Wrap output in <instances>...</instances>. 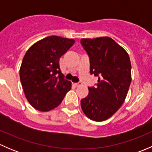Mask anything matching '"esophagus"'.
Listing matches in <instances>:
<instances>
[{
    "instance_id": "1",
    "label": "esophagus",
    "mask_w": 152,
    "mask_h": 152,
    "mask_svg": "<svg viewBox=\"0 0 152 152\" xmlns=\"http://www.w3.org/2000/svg\"><path fill=\"white\" fill-rule=\"evenodd\" d=\"M73 85H74V86H76V87H79V86L82 85V83L81 82H77V83H74Z\"/></svg>"
}]
</instances>
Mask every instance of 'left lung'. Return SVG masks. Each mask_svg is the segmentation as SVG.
<instances>
[{
  "label": "left lung",
  "mask_w": 152,
  "mask_h": 152,
  "mask_svg": "<svg viewBox=\"0 0 152 152\" xmlns=\"http://www.w3.org/2000/svg\"><path fill=\"white\" fill-rule=\"evenodd\" d=\"M81 44L90 59V74L98 76L96 86L81 100L87 118L103 121L123 104L131 83V62L127 52L108 37L82 39Z\"/></svg>",
  "instance_id": "obj_1"
}]
</instances>
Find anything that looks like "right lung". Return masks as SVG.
I'll list each match as a JSON object with an SVG mask.
<instances>
[{"mask_svg": "<svg viewBox=\"0 0 152 152\" xmlns=\"http://www.w3.org/2000/svg\"><path fill=\"white\" fill-rule=\"evenodd\" d=\"M74 42L73 39L48 37L26 53L20 78L27 100L36 110L47 112L56 108L71 88V82L61 72L59 59Z\"/></svg>", "mask_w": 152, "mask_h": 152, "instance_id": "1", "label": "right lung"}]
</instances>
